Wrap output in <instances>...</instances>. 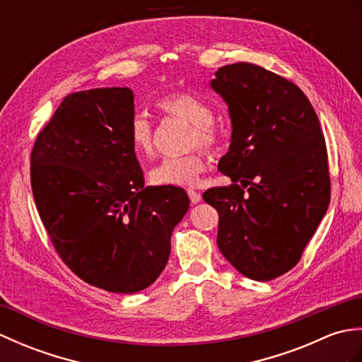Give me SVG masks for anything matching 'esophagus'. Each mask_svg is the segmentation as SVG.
Listing matches in <instances>:
<instances>
[{"mask_svg": "<svg viewBox=\"0 0 362 362\" xmlns=\"http://www.w3.org/2000/svg\"><path fill=\"white\" fill-rule=\"evenodd\" d=\"M188 196H189V201L191 204H199L202 201V196L199 191H194V189H188Z\"/></svg>", "mask_w": 362, "mask_h": 362, "instance_id": "esophagus-1", "label": "esophagus"}]
</instances>
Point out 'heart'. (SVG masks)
Masks as SVG:
<instances>
[{"mask_svg": "<svg viewBox=\"0 0 362 362\" xmlns=\"http://www.w3.org/2000/svg\"><path fill=\"white\" fill-rule=\"evenodd\" d=\"M158 109L168 117L180 119L191 126L189 144H201L209 151H216L222 143V132L213 121L211 107L187 91H175L158 99ZM130 143L138 158H148L153 153V130L146 115H135L130 122ZM209 166L202 151H193L187 156L166 157L152 168L151 182L160 187H194Z\"/></svg>", "mask_w": 362, "mask_h": 362, "instance_id": "obj_1", "label": "heart"}]
</instances>
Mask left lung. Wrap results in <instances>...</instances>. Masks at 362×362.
Listing matches in <instances>:
<instances>
[{"instance_id":"obj_1","label":"left lung","mask_w":362,"mask_h":362,"mask_svg":"<svg viewBox=\"0 0 362 362\" xmlns=\"http://www.w3.org/2000/svg\"><path fill=\"white\" fill-rule=\"evenodd\" d=\"M214 76L210 86L232 119L218 168L233 183L206 189L204 201L219 213L222 255L247 279L269 281L298 263L327 213L325 138L308 98L291 81L245 62Z\"/></svg>"}]
</instances>
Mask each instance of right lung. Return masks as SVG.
Returning a JSON list of instances; mask_svg holds the SVG:
<instances>
[{"label": "right lung", "instance_id": "obj_1", "mask_svg": "<svg viewBox=\"0 0 362 362\" xmlns=\"http://www.w3.org/2000/svg\"><path fill=\"white\" fill-rule=\"evenodd\" d=\"M134 117L127 87L76 91L30 152L35 205L60 258L91 286L118 294L158 279L189 209L185 189L144 187L129 135Z\"/></svg>", "mask_w": 362, "mask_h": 362}]
</instances>
